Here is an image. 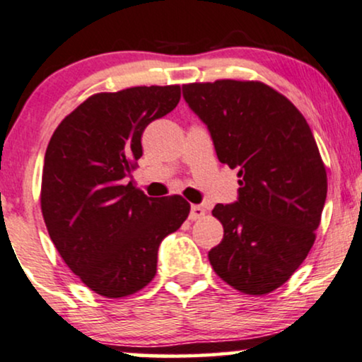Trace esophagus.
Listing matches in <instances>:
<instances>
[{
    "instance_id": "1",
    "label": "esophagus",
    "mask_w": 362,
    "mask_h": 362,
    "mask_svg": "<svg viewBox=\"0 0 362 362\" xmlns=\"http://www.w3.org/2000/svg\"><path fill=\"white\" fill-rule=\"evenodd\" d=\"M204 208L203 206H199V204H193V206H191V211H189V220H193V221H196V220H199V218H203L204 216Z\"/></svg>"
}]
</instances>
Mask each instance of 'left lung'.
Returning a JSON list of instances; mask_svg holds the SVG:
<instances>
[{
  "label": "left lung",
  "mask_w": 362,
  "mask_h": 362,
  "mask_svg": "<svg viewBox=\"0 0 362 362\" xmlns=\"http://www.w3.org/2000/svg\"><path fill=\"white\" fill-rule=\"evenodd\" d=\"M182 97L208 127L220 163L240 177L238 199L213 209L225 235L209 250V263L240 292L270 293L305 260L327 196L309 124L262 82L188 83Z\"/></svg>",
  "instance_id": "1"
}]
</instances>
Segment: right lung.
I'll return each mask as SVG.
<instances>
[{
  "label": "right lung",
  "mask_w": 362,
  "mask_h": 362,
  "mask_svg": "<svg viewBox=\"0 0 362 362\" xmlns=\"http://www.w3.org/2000/svg\"><path fill=\"white\" fill-rule=\"evenodd\" d=\"M181 99L180 86L95 93L55 129L42 174V213L69 269L99 296L119 298L156 275L158 248L189 215L181 196L149 198L131 177L141 137Z\"/></svg>",
  "instance_id": "obj_1"
}]
</instances>
